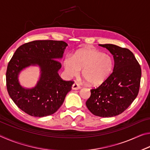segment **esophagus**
Listing matches in <instances>:
<instances>
[{
  "instance_id": "obj_1",
  "label": "esophagus",
  "mask_w": 150,
  "mask_h": 150,
  "mask_svg": "<svg viewBox=\"0 0 150 150\" xmlns=\"http://www.w3.org/2000/svg\"><path fill=\"white\" fill-rule=\"evenodd\" d=\"M71 88L73 90H78V89H79V88H81V87H80V85L78 84V83H73V85H72Z\"/></svg>"
}]
</instances>
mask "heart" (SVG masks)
<instances>
[{
	"label": "heart",
	"mask_w": 150,
	"mask_h": 150,
	"mask_svg": "<svg viewBox=\"0 0 150 150\" xmlns=\"http://www.w3.org/2000/svg\"><path fill=\"white\" fill-rule=\"evenodd\" d=\"M64 69L68 77H75L82 69V75L91 86H99L110 77L115 63L110 55L94 48H83L73 57L65 58Z\"/></svg>",
	"instance_id": "heart-1"
}]
</instances>
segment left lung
I'll return each mask as SVG.
<instances>
[{
    "mask_svg": "<svg viewBox=\"0 0 150 150\" xmlns=\"http://www.w3.org/2000/svg\"><path fill=\"white\" fill-rule=\"evenodd\" d=\"M113 55V71L96 88L91 90L86 106L94 115L112 117L126 110L138 96L142 75L133 53L114 44H99Z\"/></svg>",
    "mask_w": 150,
    "mask_h": 150,
    "instance_id": "1",
    "label": "left lung"
}]
</instances>
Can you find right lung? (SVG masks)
I'll return each mask as SVG.
<instances>
[{
  "mask_svg": "<svg viewBox=\"0 0 150 150\" xmlns=\"http://www.w3.org/2000/svg\"><path fill=\"white\" fill-rule=\"evenodd\" d=\"M67 44L63 41L36 40L22 45L10 61L6 73L8 95L16 106L35 117L55 113L71 90L73 81L62 80L58 74ZM30 66L40 68V78L35 87L25 88L20 85V72Z\"/></svg>",
  "mask_w": 150,
  "mask_h": 150,
  "instance_id": "add662e5",
  "label": "right lung"
}]
</instances>
